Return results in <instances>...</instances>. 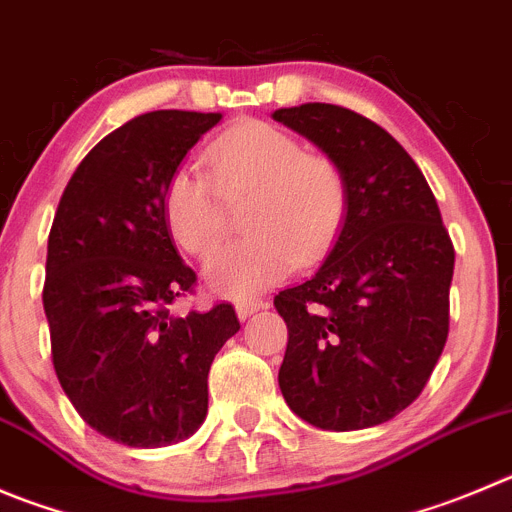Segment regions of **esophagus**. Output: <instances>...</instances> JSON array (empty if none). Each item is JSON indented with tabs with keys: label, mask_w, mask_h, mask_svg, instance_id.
<instances>
[{
	"label": "esophagus",
	"mask_w": 512,
	"mask_h": 512,
	"mask_svg": "<svg viewBox=\"0 0 512 512\" xmlns=\"http://www.w3.org/2000/svg\"><path fill=\"white\" fill-rule=\"evenodd\" d=\"M265 300H260V298H250V300H237V315H240L242 321H245V318H250L252 313H257V310H262L265 308Z\"/></svg>",
	"instance_id": "1"
}]
</instances>
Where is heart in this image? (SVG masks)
<instances>
[{
	"instance_id": "b5f03b06",
	"label": "heart",
	"mask_w": 512,
	"mask_h": 512,
	"mask_svg": "<svg viewBox=\"0 0 512 512\" xmlns=\"http://www.w3.org/2000/svg\"><path fill=\"white\" fill-rule=\"evenodd\" d=\"M209 176L181 166L161 194V214L176 245L204 257L222 240V199L250 197V237L222 247L207 265L214 293L247 298L313 262L336 242L348 214V179L326 154L308 151L293 133L265 121H245L209 143Z\"/></svg>"
}]
</instances>
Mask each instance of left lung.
Masks as SVG:
<instances>
[{
  "instance_id": "8db88e82",
  "label": "left lung",
  "mask_w": 512,
  "mask_h": 512,
  "mask_svg": "<svg viewBox=\"0 0 512 512\" xmlns=\"http://www.w3.org/2000/svg\"><path fill=\"white\" fill-rule=\"evenodd\" d=\"M272 118L343 166L348 214L313 278L275 295L288 326L280 391L313 427L353 432L422 394L450 333L455 247L427 179L391 133L331 103Z\"/></svg>"
}]
</instances>
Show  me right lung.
Instances as JSON below:
<instances>
[{"mask_svg":"<svg viewBox=\"0 0 512 512\" xmlns=\"http://www.w3.org/2000/svg\"><path fill=\"white\" fill-rule=\"evenodd\" d=\"M222 113L154 111L95 143L62 191L47 240L52 366L75 412L128 447H164L207 417V376L240 331L229 303L171 313L197 272L161 214L169 176Z\"/></svg>","mask_w":512,"mask_h":512,"instance_id":"obj_1","label":"right lung"}]
</instances>
